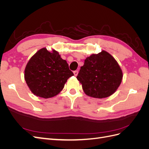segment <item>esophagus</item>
<instances>
[{
    "label": "esophagus",
    "mask_w": 149,
    "mask_h": 149,
    "mask_svg": "<svg viewBox=\"0 0 149 149\" xmlns=\"http://www.w3.org/2000/svg\"><path fill=\"white\" fill-rule=\"evenodd\" d=\"M73 73H74V76H76L78 75V70H76V71H73Z\"/></svg>",
    "instance_id": "esophagus-1"
}]
</instances>
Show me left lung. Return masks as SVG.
<instances>
[{"mask_svg":"<svg viewBox=\"0 0 149 149\" xmlns=\"http://www.w3.org/2000/svg\"><path fill=\"white\" fill-rule=\"evenodd\" d=\"M76 78L88 96L101 99L116 91L122 81L123 72L114 58L102 51L86 58Z\"/></svg>","mask_w":149,"mask_h":149,"instance_id":"left-lung-1","label":"left lung"}]
</instances>
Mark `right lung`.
Listing matches in <instances>:
<instances>
[{
	"mask_svg": "<svg viewBox=\"0 0 149 149\" xmlns=\"http://www.w3.org/2000/svg\"><path fill=\"white\" fill-rule=\"evenodd\" d=\"M74 74L58 52L40 49L30 58L25 70V79L35 95L49 98L63 89L68 79Z\"/></svg>",
	"mask_w": 149,
	"mask_h": 149,
	"instance_id": "right-lung-1",
	"label": "right lung"
}]
</instances>
